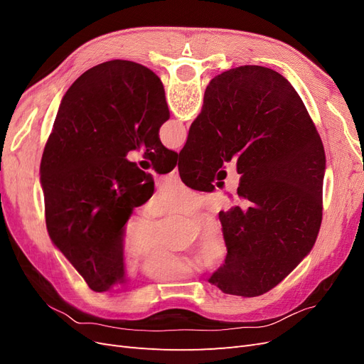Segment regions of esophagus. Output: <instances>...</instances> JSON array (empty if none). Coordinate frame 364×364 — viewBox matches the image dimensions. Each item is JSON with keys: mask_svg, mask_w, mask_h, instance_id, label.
Instances as JSON below:
<instances>
[{"mask_svg": "<svg viewBox=\"0 0 364 364\" xmlns=\"http://www.w3.org/2000/svg\"><path fill=\"white\" fill-rule=\"evenodd\" d=\"M171 176H173L174 179H178V178H179V168H178V167H174V170L171 171Z\"/></svg>", "mask_w": 364, "mask_h": 364, "instance_id": "esophagus-1", "label": "esophagus"}]
</instances>
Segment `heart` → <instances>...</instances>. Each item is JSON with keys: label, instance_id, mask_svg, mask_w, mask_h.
I'll return each mask as SVG.
<instances>
[{"label": "heart", "instance_id": "b5f03b06", "mask_svg": "<svg viewBox=\"0 0 364 364\" xmlns=\"http://www.w3.org/2000/svg\"><path fill=\"white\" fill-rule=\"evenodd\" d=\"M203 197L181 183H168L149 205L155 217L167 214L194 215L203 208ZM121 246L129 258H141L139 269L144 277L155 281H174L196 273L200 262L170 249L162 240V228L144 215L127 220L121 235ZM228 241L223 228L217 222L203 226L199 238V257L206 267L214 269L223 262Z\"/></svg>", "mask_w": 364, "mask_h": 364}]
</instances>
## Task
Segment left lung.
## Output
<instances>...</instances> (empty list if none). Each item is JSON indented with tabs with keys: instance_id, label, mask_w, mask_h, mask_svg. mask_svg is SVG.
I'll list each match as a JSON object with an SVG mask.
<instances>
[{
	"instance_id": "1",
	"label": "left lung",
	"mask_w": 364,
	"mask_h": 364,
	"mask_svg": "<svg viewBox=\"0 0 364 364\" xmlns=\"http://www.w3.org/2000/svg\"><path fill=\"white\" fill-rule=\"evenodd\" d=\"M168 118L161 79L130 60L87 70L62 98L41 161L46 222L94 291L127 282L121 235L153 182L126 156L142 147L156 171L173 168L176 153L159 139Z\"/></svg>"
}]
</instances>
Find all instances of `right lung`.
I'll list each match as a JSON object with an SVG mask.
<instances>
[{"instance_id": "right-lung-1", "label": "right lung", "mask_w": 364, "mask_h": 364, "mask_svg": "<svg viewBox=\"0 0 364 364\" xmlns=\"http://www.w3.org/2000/svg\"><path fill=\"white\" fill-rule=\"evenodd\" d=\"M232 159L241 200L218 214L228 253L208 282L253 297L277 287L306 257L322 223L323 144L279 73L245 65L206 86L179 161L196 164L203 181Z\"/></svg>"}]
</instances>
